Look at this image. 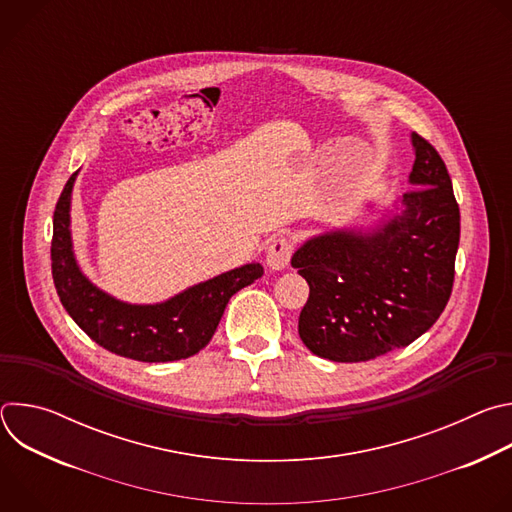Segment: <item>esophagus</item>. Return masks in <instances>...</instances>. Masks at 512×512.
Returning <instances> with one entry per match:
<instances>
[{"label":"esophagus","mask_w":512,"mask_h":512,"mask_svg":"<svg viewBox=\"0 0 512 512\" xmlns=\"http://www.w3.org/2000/svg\"><path fill=\"white\" fill-rule=\"evenodd\" d=\"M291 253H294V243H291L289 239L285 237H277L269 243L267 247V265L269 269L273 271H279V269H285L289 265V259H291Z\"/></svg>","instance_id":"34e87169"}]
</instances>
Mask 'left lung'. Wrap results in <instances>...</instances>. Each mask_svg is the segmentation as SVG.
Here are the masks:
<instances>
[{"mask_svg":"<svg viewBox=\"0 0 512 512\" xmlns=\"http://www.w3.org/2000/svg\"><path fill=\"white\" fill-rule=\"evenodd\" d=\"M409 184L371 229L308 239L291 265L310 285L298 332L334 362H364L409 346L442 316L454 285L460 208L433 145L411 133Z\"/></svg>","mask_w":512,"mask_h":512,"instance_id":"left-lung-1","label":"left lung"}]
</instances>
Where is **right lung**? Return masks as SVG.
I'll use <instances>...</instances> for the list:
<instances>
[{"mask_svg": "<svg viewBox=\"0 0 512 512\" xmlns=\"http://www.w3.org/2000/svg\"><path fill=\"white\" fill-rule=\"evenodd\" d=\"M77 174L68 178L56 202L50 247L54 287L68 316L99 346L125 358L170 362L202 350L229 300L263 275L261 263H247L196 283L160 304L121 302L89 281L72 251L70 198Z\"/></svg>", "mask_w": 512, "mask_h": 512, "instance_id": "obj_1", "label": "right lung"}]
</instances>
